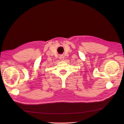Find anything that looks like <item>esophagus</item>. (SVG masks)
Instances as JSON below:
<instances>
[{"mask_svg": "<svg viewBox=\"0 0 124 124\" xmlns=\"http://www.w3.org/2000/svg\"><path fill=\"white\" fill-rule=\"evenodd\" d=\"M59 59H61V61H63V60L64 59V58H63V55H60V56H59Z\"/></svg>", "mask_w": 124, "mask_h": 124, "instance_id": "34e87169", "label": "esophagus"}]
</instances>
